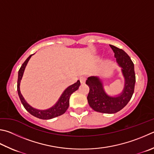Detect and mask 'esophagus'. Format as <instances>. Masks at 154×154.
I'll return each instance as SVG.
<instances>
[{
	"mask_svg": "<svg viewBox=\"0 0 154 154\" xmlns=\"http://www.w3.org/2000/svg\"><path fill=\"white\" fill-rule=\"evenodd\" d=\"M79 80H80L81 83H85V80H86V78L84 76H81L79 77Z\"/></svg>",
	"mask_w": 154,
	"mask_h": 154,
	"instance_id": "34e87169",
	"label": "esophagus"
}]
</instances>
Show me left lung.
<instances>
[{"instance_id":"left-lung-1","label":"left lung","mask_w":154,"mask_h":154,"mask_svg":"<svg viewBox=\"0 0 154 154\" xmlns=\"http://www.w3.org/2000/svg\"><path fill=\"white\" fill-rule=\"evenodd\" d=\"M110 46L114 52L116 63L121 67L125 79L123 89L116 96H109L104 89V81L99 77L91 76L86 81V84L89 88L87 99L94 110L101 113L114 114L122 110L132 97L135 89V74L134 64L127 53L114 46Z\"/></svg>"}]
</instances>
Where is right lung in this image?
Here are the masks:
<instances>
[{
    "mask_svg": "<svg viewBox=\"0 0 154 154\" xmlns=\"http://www.w3.org/2000/svg\"><path fill=\"white\" fill-rule=\"evenodd\" d=\"M33 54H31L29 57L27 58L26 61L23 63V65H21V68L19 70L18 72L17 91L19 97V98H20L22 104H23L24 108H26V110L29 113H30L32 115L34 116L35 117H37V118L40 119L48 120L62 115V114L65 112L69 108V98L71 95L73 93L74 91L79 89V87L80 85L79 80H78L76 83H74V84L70 85L67 88H66L65 89V91L63 92V94H61L60 97H59V99L58 100L57 103H56L54 106H52V107H50V108L48 109H46V110H39V109H36L32 107V106H30L28 103L26 102V100H25L23 96H22L20 91V83L21 80L22 79V77H23L25 69H26L30 58L32 57V56Z\"/></svg>",
    "mask_w": 154,
    "mask_h": 154,
    "instance_id": "add662e5",
    "label": "right lung"
}]
</instances>
